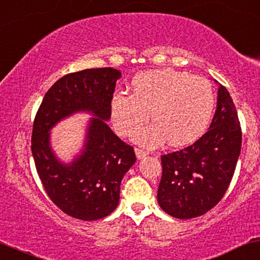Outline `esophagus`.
<instances>
[{"label":"esophagus","mask_w":260,"mask_h":260,"mask_svg":"<svg viewBox=\"0 0 260 260\" xmlns=\"http://www.w3.org/2000/svg\"><path fill=\"white\" fill-rule=\"evenodd\" d=\"M136 154H137V158L138 159H143V158H145L146 157V154H147V152L146 151H144V150H141V149H136Z\"/></svg>","instance_id":"1"}]
</instances>
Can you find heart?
<instances>
[{"label": "heart", "instance_id": "b5f03b06", "mask_svg": "<svg viewBox=\"0 0 260 260\" xmlns=\"http://www.w3.org/2000/svg\"><path fill=\"white\" fill-rule=\"evenodd\" d=\"M132 91L116 92L111 98V121L120 134L131 136L151 111L154 123L136 134L138 143L147 147L166 139L172 146L193 143L205 132L215 109V93L206 79L170 68L137 74Z\"/></svg>", "mask_w": 260, "mask_h": 260}]
</instances>
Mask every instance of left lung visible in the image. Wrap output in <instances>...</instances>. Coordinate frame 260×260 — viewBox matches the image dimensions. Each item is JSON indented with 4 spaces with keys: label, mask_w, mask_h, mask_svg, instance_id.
<instances>
[{
    "label": "left lung",
    "mask_w": 260,
    "mask_h": 260,
    "mask_svg": "<svg viewBox=\"0 0 260 260\" xmlns=\"http://www.w3.org/2000/svg\"><path fill=\"white\" fill-rule=\"evenodd\" d=\"M241 151V127L231 94L219 84L210 129L192 145L160 156L157 200L163 211L194 218L217 205L228 189Z\"/></svg>",
    "instance_id": "1"
}]
</instances>
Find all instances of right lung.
Returning <instances> with one entry per match:
<instances>
[{
  "mask_svg": "<svg viewBox=\"0 0 260 260\" xmlns=\"http://www.w3.org/2000/svg\"><path fill=\"white\" fill-rule=\"evenodd\" d=\"M121 72L93 68L64 75L49 88L36 114L31 151L36 169L52 203L71 217L94 221L110 215L120 200L121 180L136 163L128 145L106 123ZM80 110L96 116L89 125L85 149L71 165L58 162L48 144V131Z\"/></svg>",
  "mask_w": 260,
  "mask_h": 260,
  "instance_id": "right-lung-1",
  "label": "right lung"
}]
</instances>
